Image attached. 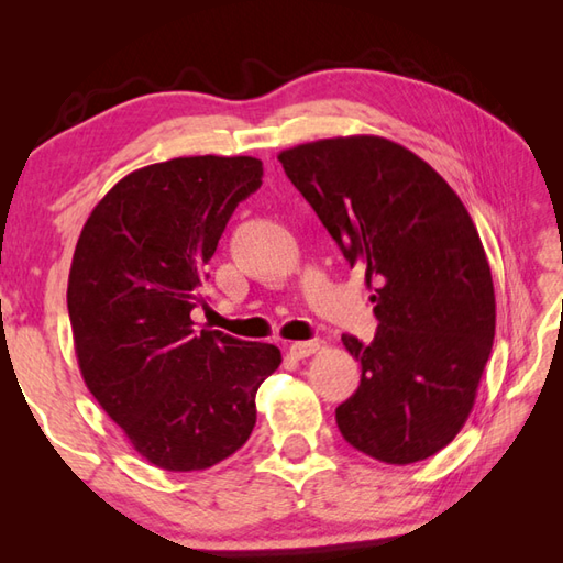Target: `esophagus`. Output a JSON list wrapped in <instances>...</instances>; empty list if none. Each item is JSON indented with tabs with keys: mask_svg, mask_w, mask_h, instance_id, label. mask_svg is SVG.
<instances>
[{
	"mask_svg": "<svg viewBox=\"0 0 563 563\" xmlns=\"http://www.w3.org/2000/svg\"><path fill=\"white\" fill-rule=\"evenodd\" d=\"M319 349H321L319 341H297V343H290V355L297 357V361H305V357L314 355Z\"/></svg>",
	"mask_w": 563,
	"mask_h": 563,
	"instance_id": "1",
	"label": "esophagus"
}]
</instances>
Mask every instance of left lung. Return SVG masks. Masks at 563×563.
Returning a JSON list of instances; mask_svg holds the SVG:
<instances>
[{"label": "left lung", "instance_id": "8db88e82", "mask_svg": "<svg viewBox=\"0 0 563 563\" xmlns=\"http://www.w3.org/2000/svg\"><path fill=\"white\" fill-rule=\"evenodd\" d=\"M278 159L375 292V341L343 336L363 375L336 409L341 435L387 464L433 457L470 418L496 333L470 212L433 166L387 137L317 140Z\"/></svg>", "mask_w": 563, "mask_h": 563}]
</instances>
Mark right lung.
<instances>
[{"mask_svg":"<svg viewBox=\"0 0 563 563\" xmlns=\"http://www.w3.org/2000/svg\"><path fill=\"white\" fill-rule=\"evenodd\" d=\"M254 157H178L121 178L84 222L67 309L84 385L142 457L200 472L256 426L271 343L194 329L206 266L234 208L261 186Z\"/></svg>","mask_w":563,"mask_h":563,"instance_id":"right-lung-1","label":"right lung"}]
</instances>
